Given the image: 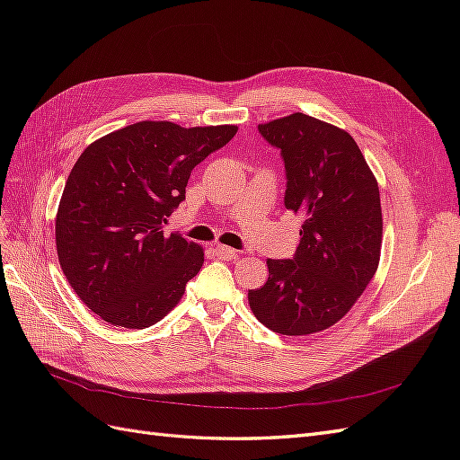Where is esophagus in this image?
Returning a JSON list of instances; mask_svg holds the SVG:
<instances>
[{
  "instance_id": "esophagus-1",
  "label": "esophagus",
  "mask_w": 460,
  "mask_h": 460,
  "mask_svg": "<svg viewBox=\"0 0 460 460\" xmlns=\"http://www.w3.org/2000/svg\"><path fill=\"white\" fill-rule=\"evenodd\" d=\"M215 252H217V257L222 261H234L235 257H238V252L232 247H226V245H217Z\"/></svg>"
}]
</instances>
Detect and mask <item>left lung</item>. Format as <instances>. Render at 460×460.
<instances>
[{"mask_svg": "<svg viewBox=\"0 0 460 460\" xmlns=\"http://www.w3.org/2000/svg\"><path fill=\"white\" fill-rule=\"evenodd\" d=\"M282 151L284 205L303 217L294 259H269V280L249 289L261 324L284 336H309L351 311L370 284L382 252L378 182L349 132L294 113L259 124Z\"/></svg>", "mask_w": 460, "mask_h": 460, "instance_id": "8db88e82", "label": "left lung"}]
</instances>
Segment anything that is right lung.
Returning <instances> with one entry per match:
<instances>
[{"label": "right lung", "instance_id": "1", "mask_svg": "<svg viewBox=\"0 0 460 460\" xmlns=\"http://www.w3.org/2000/svg\"><path fill=\"white\" fill-rule=\"evenodd\" d=\"M235 132L234 124L142 120L82 151L59 201L55 243L68 284L105 323L142 330L182 299L203 247L164 235L163 225L186 199L193 166Z\"/></svg>", "mask_w": 460, "mask_h": 460}]
</instances>
